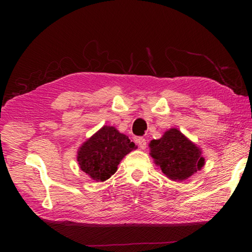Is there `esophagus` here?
<instances>
[{
  "label": "esophagus",
  "instance_id": "obj_1",
  "mask_svg": "<svg viewBox=\"0 0 252 252\" xmlns=\"http://www.w3.org/2000/svg\"><path fill=\"white\" fill-rule=\"evenodd\" d=\"M135 141H136V144H138V146L141 148L142 150H144V149L147 148V141L144 138H136Z\"/></svg>",
  "mask_w": 252,
  "mask_h": 252
}]
</instances>
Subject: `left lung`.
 I'll return each mask as SVG.
<instances>
[{
  "label": "left lung",
  "instance_id": "8db88e82",
  "mask_svg": "<svg viewBox=\"0 0 252 252\" xmlns=\"http://www.w3.org/2000/svg\"><path fill=\"white\" fill-rule=\"evenodd\" d=\"M150 156L165 177L173 181H185L203 168L202 150L179 131L167 130L158 140L149 143Z\"/></svg>",
  "mask_w": 252,
  "mask_h": 252
}]
</instances>
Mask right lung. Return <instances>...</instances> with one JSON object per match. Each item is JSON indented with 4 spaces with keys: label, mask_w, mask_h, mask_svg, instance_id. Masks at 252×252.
<instances>
[{
    "label": "right lung",
    "mask_w": 252,
    "mask_h": 252,
    "mask_svg": "<svg viewBox=\"0 0 252 252\" xmlns=\"http://www.w3.org/2000/svg\"><path fill=\"white\" fill-rule=\"evenodd\" d=\"M136 147L114 126H103L84 141L78 150L80 169L96 182L105 181L117 172L118 165Z\"/></svg>",
    "instance_id": "add662e5"
}]
</instances>
